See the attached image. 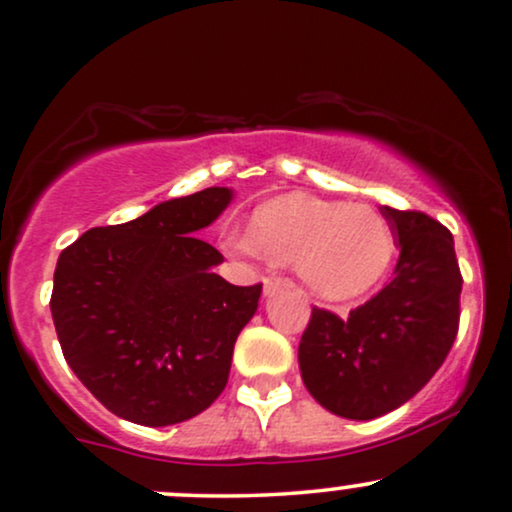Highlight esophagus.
I'll list each match as a JSON object with an SVG mask.
<instances>
[{
    "label": "esophagus",
    "mask_w": 512,
    "mask_h": 512,
    "mask_svg": "<svg viewBox=\"0 0 512 512\" xmlns=\"http://www.w3.org/2000/svg\"><path fill=\"white\" fill-rule=\"evenodd\" d=\"M283 286H291V283H288V279H281V276H272V279H264V298L274 295Z\"/></svg>",
    "instance_id": "1"
}]
</instances>
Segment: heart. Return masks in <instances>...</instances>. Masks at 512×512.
<instances>
[{
	"mask_svg": "<svg viewBox=\"0 0 512 512\" xmlns=\"http://www.w3.org/2000/svg\"><path fill=\"white\" fill-rule=\"evenodd\" d=\"M224 250L243 260L295 264L317 298L348 303L384 279L396 236L389 219L367 205L281 195L257 209L255 226H231Z\"/></svg>",
	"mask_w": 512,
	"mask_h": 512,
	"instance_id": "b5f03b06",
	"label": "heart"
}]
</instances>
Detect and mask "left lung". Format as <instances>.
<instances>
[{
    "mask_svg": "<svg viewBox=\"0 0 512 512\" xmlns=\"http://www.w3.org/2000/svg\"><path fill=\"white\" fill-rule=\"evenodd\" d=\"M379 209L400 250L393 281L348 317L315 307L298 346L310 396L357 422L400 408L434 377L458 334L463 291L446 226L422 212Z\"/></svg>",
    "mask_w": 512,
    "mask_h": 512,
    "instance_id": "left-lung-1",
    "label": "left lung"
}]
</instances>
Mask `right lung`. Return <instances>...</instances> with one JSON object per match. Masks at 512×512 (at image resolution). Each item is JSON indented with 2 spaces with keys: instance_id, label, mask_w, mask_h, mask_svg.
I'll use <instances>...</instances> for the list:
<instances>
[{
  "instance_id": "add662e5",
  "label": "right lung",
  "mask_w": 512,
  "mask_h": 512,
  "mask_svg": "<svg viewBox=\"0 0 512 512\" xmlns=\"http://www.w3.org/2000/svg\"><path fill=\"white\" fill-rule=\"evenodd\" d=\"M231 200L219 186L171 197L126 224L90 229L59 255L49 307L61 350L121 420L186 422L224 391L262 283L214 274L224 257L195 233Z\"/></svg>"
}]
</instances>
